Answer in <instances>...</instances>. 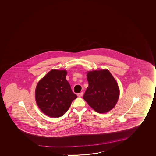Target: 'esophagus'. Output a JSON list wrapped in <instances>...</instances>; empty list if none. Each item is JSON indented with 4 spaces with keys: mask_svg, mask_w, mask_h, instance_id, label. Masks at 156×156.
I'll return each instance as SVG.
<instances>
[{
    "mask_svg": "<svg viewBox=\"0 0 156 156\" xmlns=\"http://www.w3.org/2000/svg\"><path fill=\"white\" fill-rule=\"evenodd\" d=\"M83 95V92H80V93H79V94H77V96H78V97H82Z\"/></svg>",
    "mask_w": 156,
    "mask_h": 156,
    "instance_id": "esophagus-1",
    "label": "esophagus"
}]
</instances>
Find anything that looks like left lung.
<instances>
[{"instance_id":"8db88e82","label":"left lung","mask_w":156,"mask_h":156,"mask_svg":"<svg viewBox=\"0 0 156 156\" xmlns=\"http://www.w3.org/2000/svg\"><path fill=\"white\" fill-rule=\"evenodd\" d=\"M87 76L89 86L84 94V100L96 112L105 113L112 109L118 102L120 89L109 71H89Z\"/></svg>"}]
</instances>
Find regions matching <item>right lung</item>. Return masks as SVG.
<instances>
[{"instance_id": "right-lung-1", "label": "right lung", "mask_w": 156, "mask_h": 156, "mask_svg": "<svg viewBox=\"0 0 156 156\" xmlns=\"http://www.w3.org/2000/svg\"><path fill=\"white\" fill-rule=\"evenodd\" d=\"M65 69H52L38 81L35 91L36 104L51 118L64 115L77 98L67 82Z\"/></svg>"}]
</instances>
